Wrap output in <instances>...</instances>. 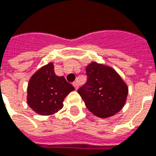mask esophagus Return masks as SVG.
Segmentation results:
<instances>
[{"label": "esophagus", "mask_w": 156, "mask_h": 156, "mask_svg": "<svg viewBox=\"0 0 156 156\" xmlns=\"http://www.w3.org/2000/svg\"><path fill=\"white\" fill-rule=\"evenodd\" d=\"M73 85H74V87H75V89H76V90H78V84H77V82H74Z\"/></svg>", "instance_id": "34e87169"}]
</instances>
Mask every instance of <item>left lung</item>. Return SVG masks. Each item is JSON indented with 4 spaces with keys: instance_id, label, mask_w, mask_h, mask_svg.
I'll return each instance as SVG.
<instances>
[{
    "instance_id": "8db88e82",
    "label": "left lung",
    "mask_w": 156,
    "mask_h": 156,
    "mask_svg": "<svg viewBox=\"0 0 156 156\" xmlns=\"http://www.w3.org/2000/svg\"><path fill=\"white\" fill-rule=\"evenodd\" d=\"M87 81L78 90L85 106L102 118L118 113L127 100L128 87L110 66L92 62L86 66Z\"/></svg>"
}]
</instances>
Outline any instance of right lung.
<instances>
[{"instance_id":"1","label":"right lung","mask_w":156,"mask_h":156,"mask_svg":"<svg viewBox=\"0 0 156 156\" xmlns=\"http://www.w3.org/2000/svg\"><path fill=\"white\" fill-rule=\"evenodd\" d=\"M75 90L64 76L54 72L53 63L42 66L33 75L27 89V103L35 113L51 115L63 107L66 96Z\"/></svg>"}]
</instances>
